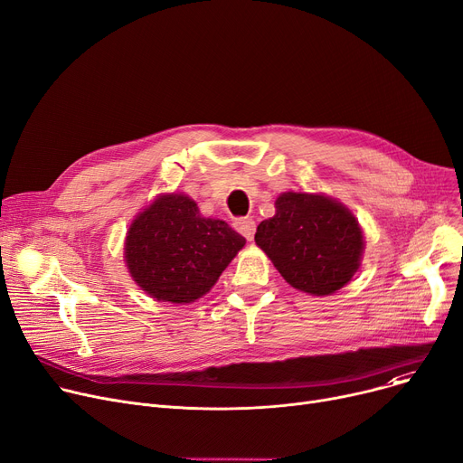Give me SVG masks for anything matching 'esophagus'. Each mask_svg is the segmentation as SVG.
I'll list each match as a JSON object with an SVG mask.
<instances>
[{"label":"esophagus","instance_id":"34e87169","mask_svg":"<svg viewBox=\"0 0 463 463\" xmlns=\"http://www.w3.org/2000/svg\"><path fill=\"white\" fill-rule=\"evenodd\" d=\"M234 227L238 232L244 234L248 240H253L255 236V229H257V223L253 222V219H248V217H241V219H236L234 222Z\"/></svg>","mask_w":463,"mask_h":463}]
</instances>
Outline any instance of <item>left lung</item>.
<instances>
[{
	"label": "left lung",
	"mask_w": 463,
	"mask_h": 463,
	"mask_svg": "<svg viewBox=\"0 0 463 463\" xmlns=\"http://www.w3.org/2000/svg\"><path fill=\"white\" fill-rule=\"evenodd\" d=\"M283 279L313 297L335 293L360 269L364 234L356 217L325 194L281 193L276 215L255 232Z\"/></svg>",
	"instance_id": "obj_1"
}]
</instances>
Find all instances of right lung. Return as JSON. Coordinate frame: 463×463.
Listing matches in <instances>:
<instances>
[{"label":"right lung","instance_id":"obj_1","mask_svg":"<svg viewBox=\"0 0 463 463\" xmlns=\"http://www.w3.org/2000/svg\"><path fill=\"white\" fill-rule=\"evenodd\" d=\"M222 219L203 217L187 194H161L135 217L126 238L131 278L152 298L189 304L206 295L244 248Z\"/></svg>","mask_w":463,"mask_h":463}]
</instances>
